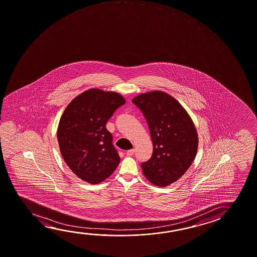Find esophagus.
<instances>
[{
  "label": "esophagus",
  "mask_w": 257,
  "mask_h": 257,
  "mask_svg": "<svg viewBox=\"0 0 257 257\" xmlns=\"http://www.w3.org/2000/svg\"><path fill=\"white\" fill-rule=\"evenodd\" d=\"M135 154V150L133 149V150H129V151H127L126 155L127 156H133Z\"/></svg>",
  "instance_id": "34e87169"
}]
</instances>
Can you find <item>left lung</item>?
<instances>
[{
    "instance_id": "8db88e82",
    "label": "left lung",
    "mask_w": 257,
    "mask_h": 257,
    "mask_svg": "<svg viewBox=\"0 0 257 257\" xmlns=\"http://www.w3.org/2000/svg\"><path fill=\"white\" fill-rule=\"evenodd\" d=\"M147 121L153 152L142 163L143 175L157 186L178 180L196 156L198 135L194 122L181 104L169 94L155 90L133 98Z\"/></svg>"
}]
</instances>
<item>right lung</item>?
<instances>
[{
  "label": "right lung",
  "mask_w": 257,
  "mask_h": 257,
  "mask_svg": "<svg viewBox=\"0 0 257 257\" xmlns=\"http://www.w3.org/2000/svg\"><path fill=\"white\" fill-rule=\"evenodd\" d=\"M123 104L125 99L118 93L90 88L77 96L62 114L57 129L60 152L81 180L98 184L117 168L120 157L105 124Z\"/></svg>",
  "instance_id": "1"
}]
</instances>
